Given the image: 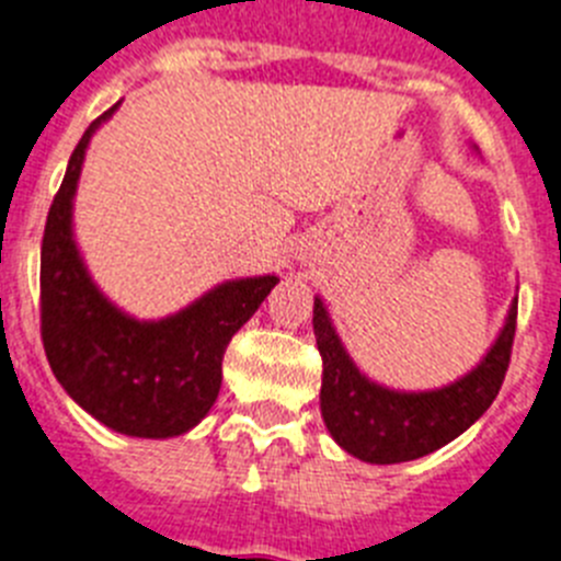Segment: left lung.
I'll use <instances>...</instances> for the list:
<instances>
[{"label":"left lung","mask_w":561,"mask_h":561,"mask_svg":"<svg viewBox=\"0 0 561 561\" xmlns=\"http://www.w3.org/2000/svg\"><path fill=\"white\" fill-rule=\"evenodd\" d=\"M516 330V299L483 362L440 389L403 392L373 381L355 367L330 321L324 301L313 299V333L321 364V417L347 455L375 466L417 460L460 437L483 417L503 387Z\"/></svg>","instance_id":"1"}]
</instances>
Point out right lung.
I'll list each match as a JSON object with an SVG mask.
<instances>
[{
	"instance_id": "1",
	"label": "right lung",
	"mask_w": 561,
	"mask_h": 561,
	"mask_svg": "<svg viewBox=\"0 0 561 561\" xmlns=\"http://www.w3.org/2000/svg\"><path fill=\"white\" fill-rule=\"evenodd\" d=\"M115 110L81 135L47 214L42 341L53 375L84 412L121 435L163 440L186 435L208 415L220 396L228 341L279 279L222 282L158 321L135 319L101 294L72 237V197L90 138Z\"/></svg>"
}]
</instances>
